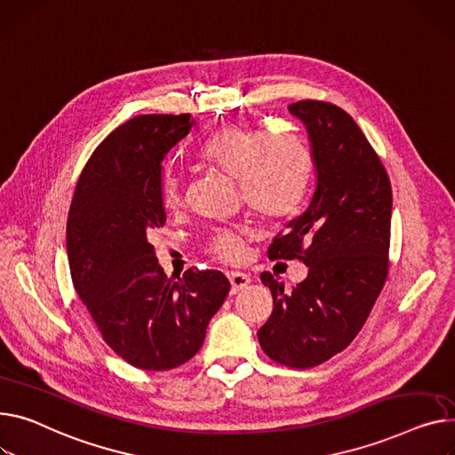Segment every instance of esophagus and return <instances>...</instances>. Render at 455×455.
I'll return each mask as SVG.
<instances>
[{"label": "esophagus", "mask_w": 455, "mask_h": 455, "mask_svg": "<svg viewBox=\"0 0 455 455\" xmlns=\"http://www.w3.org/2000/svg\"><path fill=\"white\" fill-rule=\"evenodd\" d=\"M230 282V294H237L241 289H245L251 283V278L243 272H228L227 275Z\"/></svg>", "instance_id": "obj_1"}]
</instances>
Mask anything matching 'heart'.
<instances>
[{
    "label": "heart",
    "instance_id": "obj_1",
    "mask_svg": "<svg viewBox=\"0 0 455 455\" xmlns=\"http://www.w3.org/2000/svg\"><path fill=\"white\" fill-rule=\"evenodd\" d=\"M201 159L237 180L249 208L265 220L291 216L306 197L311 159L306 146L287 132L227 124L203 144ZM163 203L170 210L183 204L179 177H166ZM208 252L223 263H239L245 239L232 230L218 232Z\"/></svg>",
    "mask_w": 455,
    "mask_h": 455
}]
</instances>
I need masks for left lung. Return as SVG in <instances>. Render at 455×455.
Instances as JSON below:
<instances>
[{
  "label": "left lung",
  "instance_id": "left-lung-1",
  "mask_svg": "<svg viewBox=\"0 0 455 455\" xmlns=\"http://www.w3.org/2000/svg\"><path fill=\"white\" fill-rule=\"evenodd\" d=\"M289 113L306 126L316 185L304 214L268 249L301 259L307 278L285 285L263 272L275 309L258 331L278 364L306 370L346 349L368 320L387 276L391 185L375 149L339 106L299 100Z\"/></svg>",
  "mask_w": 455,
  "mask_h": 455
}]
</instances>
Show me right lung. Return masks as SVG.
I'll return each instance as SVG.
<instances>
[{"mask_svg":"<svg viewBox=\"0 0 455 455\" xmlns=\"http://www.w3.org/2000/svg\"><path fill=\"white\" fill-rule=\"evenodd\" d=\"M194 126L190 115H139L118 126L87 161L69 208L73 285L106 344L139 370L188 362L230 291L221 270L168 278L149 243L166 223L163 161Z\"/></svg>","mask_w":455,"mask_h":455,"instance_id":"add662e5","label":"right lung"}]
</instances>
